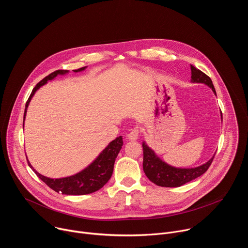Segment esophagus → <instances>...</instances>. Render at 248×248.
I'll return each instance as SVG.
<instances>
[{"label":"esophagus","mask_w":248,"mask_h":248,"mask_svg":"<svg viewBox=\"0 0 248 248\" xmlns=\"http://www.w3.org/2000/svg\"><path fill=\"white\" fill-rule=\"evenodd\" d=\"M139 127L138 126H135V127H133L130 131H129V133L126 135V137L129 139V140H131V141H134V140H136L137 138H138V136H139Z\"/></svg>","instance_id":"34e87169"}]
</instances>
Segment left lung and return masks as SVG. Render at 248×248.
I'll use <instances>...</instances> for the list:
<instances>
[{
    "label": "left lung",
    "mask_w": 248,
    "mask_h": 248,
    "mask_svg": "<svg viewBox=\"0 0 248 248\" xmlns=\"http://www.w3.org/2000/svg\"><path fill=\"white\" fill-rule=\"evenodd\" d=\"M191 68V82L193 83H204L208 85L216 95V90L211 78L206 76L201 70L193 65ZM222 116V113H221ZM143 147V170L147 178L155 185L164 187H179L186 183H189L198 176L202 175L210 167L214 156L205 164L196 168H175L168 165L161 160L154 150H152L145 141L142 142Z\"/></svg>",
    "instance_id": "8db88e82"
}]
</instances>
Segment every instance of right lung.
Listing matches in <instances>:
<instances>
[{
  "label": "right lung",
  "mask_w": 248,
  "mask_h": 248,
  "mask_svg": "<svg viewBox=\"0 0 248 248\" xmlns=\"http://www.w3.org/2000/svg\"><path fill=\"white\" fill-rule=\"evenodd\" d=\"M86 68V66L80 67L78 69H75V73L82 72ZM68 73V70L64 69H59L56 72L50 74L48 77L43 78L37 85L35 86L25 104V110H24V116H23V125H24V120L26 116L27 107L29 105V102L31 101L33 95L35 94L41 86L45 85L48 81L53 80L57 76H63ZM123 146V137L119 136L116 139H114L112 142L108 144L99 155L98 157L85 169L80 170L79 172L65 176V178L61 179H51L47 178V176L39 173L37 170L31 166V164L28 162V166L33 170V171L37 174L38 178L43 181L49 187H51L56 192H60L62 194L66 195H84L89 194L92 192H95L102 188L108 181L111 179L113 170H114V164L116 161V158L118 154L120 153Z\"/></svg>",
  "instance_id": "obj_1"
}]
</instances>
